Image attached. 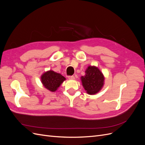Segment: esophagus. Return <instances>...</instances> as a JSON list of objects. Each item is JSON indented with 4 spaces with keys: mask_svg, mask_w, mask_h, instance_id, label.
<instances>
[{
    "mask_svg": "<svg viewBox=\"0 0 145 145\" xmlns=\"http://www.w3.org/2000/svg\"><path fill=\"white\" fill-rule=\"evenodd\" d=\"M68 78H69V79H71V80H73L75 79L74 76H69Z\"/></svg>",
    "mask_w": 145,
    "mask_h": 145,
    "instance_id": "obj_1",
    "label": "esophagus"
}]
</instances>
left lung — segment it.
I'll use <instances>...</instances> for the list:
<instances>
[{
    "label": "left lung",
    "mask_w": 145,
    "mask_h": 145,
    "mask_svg": "<svg viewBox=\"0 0 145 145\" xmlns=\"http://www.w3.org/2000/svg\"><path fill=\"white\" fill-rule=\"evenodd\" d=\"M81 80L86 92L93 95L102 89L104 76L97 67L89 66L85 71V76L81 77Z\"/></svg>",
    "instance_id": "left-lung-1"
}]
</instances>
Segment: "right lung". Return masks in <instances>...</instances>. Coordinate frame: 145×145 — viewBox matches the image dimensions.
<instances>
[{
    "label": "right lung",
    "mask_w": 145,
    "mask_h": 145,
    "mask_svg": "<svg viewBox=\"0 0 145 145\" xmlns=\"http://www.w3.org/2000/svg\"><path fill=\"white\" fill-rule=\"evenodd\" d=\"M41 80L43 86L46 89L51 92H55L66 78L61 74L50 70L42 74Z\"/></svg>",
    "instance_id": "right-lung-1"
}]
</instances>
